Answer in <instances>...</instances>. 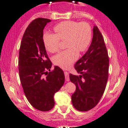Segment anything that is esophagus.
Returning a JSON list of instances; mask_svg holds the SVG:
<instances>
[{
	"instance_id": "esophagus-1",
	"label": "esophagus",
	"mask_w": 128,
	"mask_h": 128,
	"mask_svg": "<svg viewBox=\"0 0 128 128\" xmlns=\"http://www.w3.org/2000/svg\"><path fill=\"white\" fill-rule=\"evenodd\" d=\"M64 76H65V80L66 82H69L70 78H69V73L67 72H64Z\"/></svg>"
}]
</instances>
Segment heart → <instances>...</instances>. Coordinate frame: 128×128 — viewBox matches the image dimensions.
I'll list each match as a JSON object with an SVG mask.
<instances>
[{
  "mask_svg": "<svg viewBox=\"0 0 128 128\" xmlns=\"http://www.w3.org/2000/svg\"><path fill=\"white\" fill-rule=\"evenodd\" d=\"M55 34L45 33L43 35L44 46L48 52L55 53L59 50L60 40H66L68 48L53 57L56 66L66 69L76 60L78 52L86 51L92 40V29L86 22L67 20L59 23L54 27Z\"/></svg>",
  "mask_w": 128,
  "mask_h": 128,
  "instance_id": "heart-1",
  "label": "heart"
}]
</instances>
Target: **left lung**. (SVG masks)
Wrapping results in <instances>:
<instances>
[{
	"mask_svg": "<svg viewBox=\"0 0 128 128\" xmlns=\"http://www.w3.org/2000/svg\"><path fill=\"white\" fill-rule=\"evenodd\" d=\"M92 44L86 54L76 62L74 68L79 76L70 74L76 85L72 95L73 106L80 111H89L102 98L108 78L109 58L104 39L99 29L94 26Z\"/></svg>",
	"mask_w": 128,
	"mask_h": 128,
	"instance_id": "obj_1",
	"label": "left lung"
}]
</instances>
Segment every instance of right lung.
<instances>
[{
  "label": "right lung",
  "mask_w": 128,
  "mask_h": 128,
  "mask_svg": "<svg viewBox=\"0 0 128 128\" xmlns=\"http://www.w3.org/2000/svg\"><path fill=\"white\" fill-rule=\"evenodd\" d=\"M50 22L38 18L29 24L23 35L18 57L20 80L24 93L31 105L42 111L54 108V95L64 82V73L60 67L55 66L50 72L52 64L43 42L44 29Z\"/></svg>",
  "instance_id": "right-lung-1"
}]
</instances>
